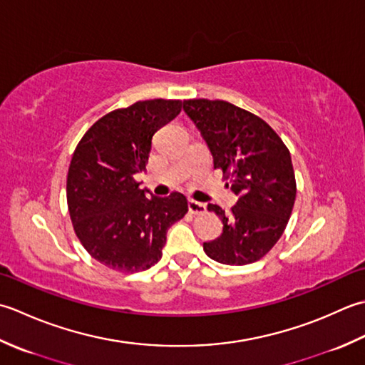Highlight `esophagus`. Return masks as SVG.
Returning a JSON list of instances; mask_svg holds the SVG:
<instances>
[{"instance_id":"1","label":"esophagus","mask_w":365,"mask_h":365,"mask_svg":"<svg viewBox=\"0 0 365 365\" xmlns=\"http://www.w3.org/2000/svg\"><path fill=\"white\" fill-rule=\"evenodd\" d=\"M187 207H189L190 214H203V212H206V206L203 203L195 202V200H189Z\"/></svg>"}]
</instances>
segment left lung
I'll use <instances>...</instances> for the list:
<instances>
[{
	"label": "left lung",
	"mask_w": 365,
	"mask_h": 365,
	"mask_svg": "<svg viewBox=\"0 0 365 365\" xmlns=\"http://www.w3.org/2000/svg\"><path fill=\"white\" fill-rule=\"evenodd\" d=\"M182 108L210 148L214 168L237 195L230 214L207 205L224 232L203 250L224 264L254 263L280 240L293 211L296 180L288 148L262 118L230 102L189 99Z\"/></svg>",
	"instance_id": "1"
}]
</instances>
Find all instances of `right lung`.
<instances>
[{
  "mask_svg": "<svg viewBox=\"0 0 365 365\" xmlns=\"http://www.w3.org/2000/svg\"><path fill=\"white\" fill-rule=\"evenodd\" d=\"M181 101H140L96 121L73 151L68 206L81 245L120 272L150 269L159 262L167 232L187 212L180 192L150 197L133 175L145 172L153 137L180 115Z\"/></svg>",
  "mask_w": 365,
  "mask_h": 365,
  "instance_id": "obj_1",
  "label": "right lung"
}]
</instances>
